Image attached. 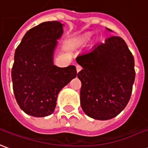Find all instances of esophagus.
<instances>
[{
  "mask_svg": "<svg viewBox=\"0 0 148 148\" xmlns=\"http://www.w3.org/2000/svg\"><path fill=\"white\" fill-rule=\"evenodd\" d=\"M76 72H79L81 69H82V68H81V66H79V64H76Z\"/></svg>",
  "mask_w": 148,
  "mask_h": 148,
  "instance_id": "34e87169",
  "label": "esophagus"
}]
</instances>
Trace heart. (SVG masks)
<instances>
[{
	"instance_id": "1",
	"label": "heart",
	"mask_w": 148,
	"mask_h": 148,
	"mask_svg": "<svg viewBox=\"0 0 148 148\" xmlns=\"http://www.w3.org/2000/svg\"><path fill=\"white\" fill-rule=\"evenodd\" d=\"M90 38H91V34H84V35L81 36H79V37L76 39V40L74 41V44L77 47L84 45L88 42Z\"/></svg>"
}]
</instances>
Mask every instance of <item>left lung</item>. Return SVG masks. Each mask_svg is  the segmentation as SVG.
<instances>
[{"instance_id": "8db88e82", "label": "left lung", "mask_w": 148, "mask_h": 148, "mask_svg": "<svg viewBox=\"0 0 148 148\" xmlns=\"http://www.w3.org/2000/svg\"><path fill=\"white\" fill-rule=\"evenodd\" d=\"M76 60L83 68L77 77L82 84L84 112L98 120L118 116L129 101L136 76L134 57L125 41L119 36H110Z\"/></svg>"}]
</instances>
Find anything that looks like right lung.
<instances>
[{"mask_svg":"<svg viewBox=\"0 0 148 148\" xmlns=\"http://www.w3.org/2000/svg\"><path fill=\"white\" fill-rule=\"evenodd\" d=\"M59 21L43 22L22 38L14 55L12 81L21 109L34 117L53 113L60 90L77 75L76 67L54 64V53L64 32Z\"/></svg>","mask_w":148,"mask_h":148,"instance_id":"1","label":"right lung"}]
</instances>
